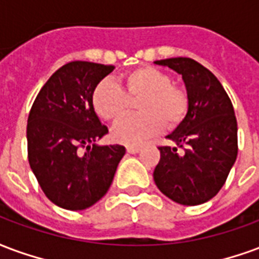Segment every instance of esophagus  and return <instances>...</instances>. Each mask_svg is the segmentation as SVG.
<instances>
[{
	"label": "esophagus",
	"mask_w": 259,
	"mask_h": 259,
	"mask_svg": "<svg viewBox=\"0 0 259 259\" xmlns=\"http://www.w3.org/2000/svg\"><path fill=\"white\" fill-rule=\"evenodd\" d=\"M139 150H141L139 146H127V152L130 153V154H135V153H138Z\"/></svg>",
	"instance_id": "obj_1"
}]
</instances>
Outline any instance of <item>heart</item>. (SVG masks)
<instances>
[{
	"mask_svg": "<svg viewBox=\"0 0 259 259\" xmlns=\"http://www.w3.org/2000/svg\"><path fill=\"white\" fill-rule=\"evenodd\" d=\"M121 88L110 80L99 81L92 91V106L106 121H117L137 102L139 114L128 116L113 127L111 137L118 143L134 146L161 131L174 130L189 111V95L182 87L171 82L165 71L142 66L120 77Z\"/></svg>",
	"mask_w": 259,
	"mask_h": 259,
	"instance_id": "obj_1",
	"label": "heart"
}]
</instances>
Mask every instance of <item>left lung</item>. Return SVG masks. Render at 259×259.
<instances>
[{"label": "left lung", "mask_w": 259, "mask_h": 259, "mask_svg": "<svg viewBox=\"0 0 259 259\" xmlns=\"http://www.w3.org/2000/svg\"><path fill=\"white\" fill-rule=\"evenodd\" d=\"M184 78L189 111L160 146L153 178L168 199L184 205L203 204L225 184L237 157V121L233 105L218 78L190 58L156 60ZM183 152H181L180 150Z\"/></svg>", "instance_id": "1"}]
</instances>
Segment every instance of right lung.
<instances>
[{"label": "right lung", "instance_id": "add662e5", "mask_svg": "<svg viewBox=\"0 0 259 259\" xmlns=\"http://www.w3.org/2000/svg\"><path fill=\"white\" fill-rule=\"evenodd\" d=\"M114 66L75 60L51 75L27 120L30 167L48 199L78 211L94 205L110 188L125 148L98 146L109 130L96 116L92 91Z\"/></svg>", "mask_w": 259, "mask_h": 259}]
</instances>
